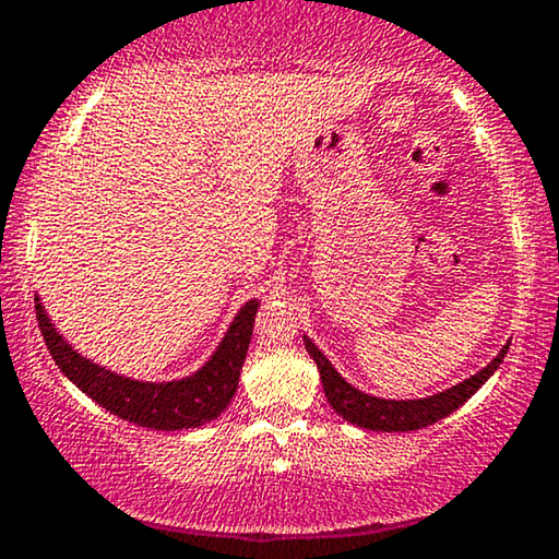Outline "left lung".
Listing matches in <instances>:
<instances>
[{
	"mask_svg": "<svg viewBox=\"0 0 559 559\" xmlns=\"http://www.w3.org/2000/svg\"><path fill=\"white\" fill-rule=\"evenodd\" d=\"M305 348L312 356V361L318 364L320 381H323V392L331 402V407L338 412L343 419H348L350 425L366 427V430L377 432H412L423 430L427 425H435L438 419L448 417L450 412H455L463 402H468L480 386L486 384L488 377L499 369V364L507 356L509 343L499 350V356L493 358L486 369L473 373L471 379L461 381V384L445 389V392L425 396V400H379V396L358 392L356 386H350L338 371L333 369V364L320 354V348L305 335Z\"/></svg>",
	"mask_w": 559,
	"mask_h": 559,
	"instance_id": "8db88e82",
	"label": "left lung"
}]
</instances>
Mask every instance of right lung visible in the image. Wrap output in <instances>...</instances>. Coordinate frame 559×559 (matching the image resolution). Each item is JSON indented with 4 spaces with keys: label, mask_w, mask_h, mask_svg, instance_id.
I'll return each instance as SVG.
<instances>
[{
    "label": "right lung",
    "mask_w": 559,
    "mask_h": 559,
    "mask_svg": "<svg viewBox=\"0 0 559 559\" xmlns=\"http://www.w3.org/2000/svg\"><path fill=\"white\" fill-rule=\"evenodd\" d=\"M259 300H249L234 318L224 341L218 343L211 361L195 373L178 381H136L121 373H114L104 366L83 358L73 346H68L63 335L56 331L45 308L35 297V312L40 333L58 369L73 381L81 392H86L96 404L109 409L127 423H134L150 430H188L216 419L236 394L241 366L247 358L251 331H254Z\"/></svg>",
    "instance_id": "obj_1"
}]
</instances>
